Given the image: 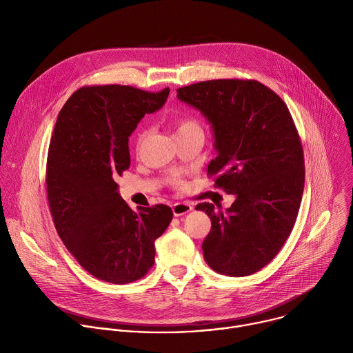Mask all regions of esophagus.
<instances>
[{
    "mask_svg": "<svg viewBox=\"0 0 353 353\" xmlns=\"http://www.w3.org/2000/svg\"><path fill=\"white\" fill-rule=\"evenodd\" d=\"M194 207L188 203H176L173 207H172V211H173V215L174 216H181L187 212H190Z\"/></svg>",
    "mask_w": 353,
    "mask_h": 353,
    "instance_id": "obj_1",
    "label": "esophagus"
}]
</instances>
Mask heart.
<instances>
[{
  "mask_svg": "<svg viewBox=\"0 0 353 353\" xmlns=\"http://www.w3.org/2000/svg\"><path fill=\"white\" fill-rule=\"evenodd\" d=\"M173 123H174V127H176V135H177V137L201 131V127L198 125V123H196L194 119L187 117V116L177 117V119H174ZM143 138H145V131H141V132L138 134V137H137V145H138V146L142 143ZM173 183H174L176 185H179V187L183 184L180 179H174Z\"/></svg>",
  "mask_w": 353,
  "mask_h": 353,
  "instance_id": "1",
  "label": "heart"
}]
</instances>
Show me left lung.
<instances>
[{
    "instance_id": "8db88e82",
    "label": "left lung",
    "mask_w": 353,
    "mask_h": 353,
    "mask_svg": "<svg viewBox=\"0 0 353 353\" xmlns=\"http://www.w3.org/2000/svg\"><path fill=\"white\" fill-rule=\"evenodd\" d=\"M181 102L212 125L218 157L208 165L215 187L236 199L225 212L210 203L203 243L207 264L228 276L264 268L288 240L305 188L303 148L283 100L254 79H214L177 89Z\"/></svg>"
}]
</instances>
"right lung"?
Returning a JSON list of instances; mask_svg holds the SVG:
<instances>
[{"label":"right lung","mask_w":353,"mask_h":353,"mask_svg":"<svg viewBox=\"0 0 353 353\" xmlns=\"http://www.w3.org/2000/svg\"><path fill=\"white\" fill-rule=\"evenodd\" d=\"M169 92L83 86L59 113L46 169L50 212L74 259L105 282L123 285L146 275L155 263V240L172 222L163 204L132 211L116 183L130 168L128 137L145 113L165 105Z\"/></svg>","instance_id":"add662e5"}]
</instances>
